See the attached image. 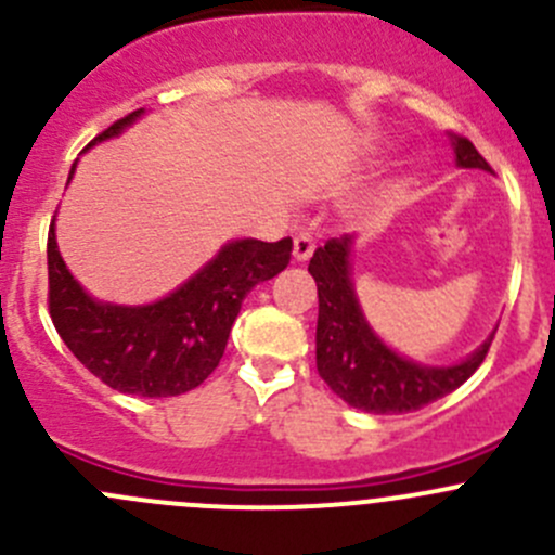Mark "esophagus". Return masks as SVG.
<instances>
[{
    "instance_id": "obj_1",
    "label": "esophagus",
    "mask_w": 555,
    "mask_h": 555,
    "mask_svg": "<svg viewBox=\"0 0 555 555\" xmlns=\"http://www.w3.org/2000/svg\"><path fill=\"white\" fill-rule=\"evenodd\" d=\"M313 249H317V242H313V236H309V233H298V236L293 238V255L298 262L309 260Z\"/></svg>"
}]
</instances>
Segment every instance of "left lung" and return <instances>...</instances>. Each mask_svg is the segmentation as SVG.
Returning a JSON list of instances; mask_svg holds the SVG:
<instances>
[{
  "instance_id": "1",
  "label": "left lung",
  "mask_w": 555,
  "mask_h": 555,
  "mask_svg": "<svg viewBox=\"0 0 555 555\" xmlns=\"http://www.w3.org/2000/svg\"><path fill=\"white\" fill-rule=\"evenodd\" d=\"M453 153L464 169L491 171L489 160L469 139L453 137ZM349 246L351 236L330 238L313 251L309 262L319 293L317 371L324 384L351 408L367 413L418 411L459 389L478 371L494 338L453 367H424L397 357L373 335L362 317L349 276Z\"/></svg>"
}]
</instances>
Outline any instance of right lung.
I'll return each mask as SVG.
<instances>
[{
    "label": "right lung",
    "instance_id": "right-lung-1",
    "mask_svg": "<svg viewBox=\"0 0 555 555\" xmlns=\"http://www.w3.org/2000/svg\"><path fill=\"white\" fill-rule=\"evenodd\" d=\"M139 115L142 109L115 120L91 144L117 137ZM289 255L293 238L273 244L242 238L222 246L169 298L131 309L96 304L82 293L61 260L50 225L48 311L72 354L106 386L139 397H177L215 373L246 293L282 273Z\"/></svg>",
    "mask_w": 555,
    "mask_h": 555
}]
</instances>
